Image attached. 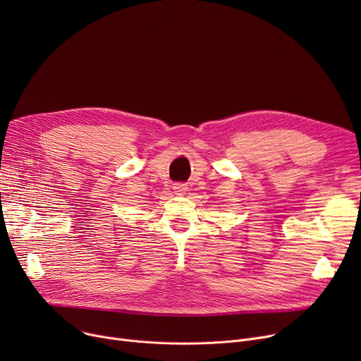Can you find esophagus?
I'll use <instances>...</instances> for the list:
<instances>
[{"label": "esophagus", "instance_id": "1", "mask_svg": "<svg viewBox=\"0 0 361 361\" xmlns=\"http://www.w3.org/2000/svg\"><path fill=\"white\" fill-rule=\"evenodd\" d=\"M173 188H174V192H176L177 195H184V193L187 192V185L183 184V183H176V184L173 185Z\"/></svg>", "mask_w": 361, "mask_h": 361}]
</instances>
